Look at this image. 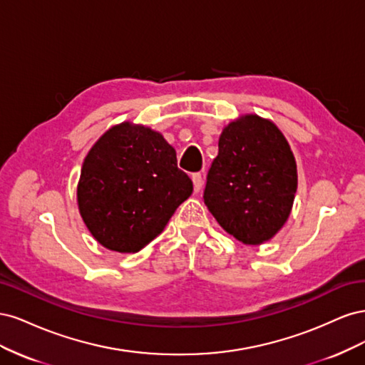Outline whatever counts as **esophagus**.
<instances>
[{
  "instance_id": "obj_1",
  "label": "esophagus",
  "mask_w": 365,
  "mask_h": 365,
  "mask_svg": "<svg viewBox=\"0 0 365 365\" xmlns=\"http://www.w3.org/2000/svg\"><path fill=\"white\" fill-rule=\"evenodd\" d=\"M192 181H193V189L197 193L202 189V176H201V173H193Z\"/></svg>"
}]
</instances>
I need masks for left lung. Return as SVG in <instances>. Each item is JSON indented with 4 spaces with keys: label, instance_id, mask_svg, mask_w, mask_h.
<instances>
[{
    "label": "left lung",
    "instance_id": "1",
    "mask_svg": "<svg viewBox=\"0 0 365 365\" xmlns=\"http://www.w3.org/2000/svg\"><path fill=\"white\" fill-rule=\"evenodd\" d=\"M207 176L204 202L244 245H262L286 224L297 193V161L269 118L244 114L224 126Z\"/></svg>",
    "mask_w": 365,
    "mask_h": 365
}]
</instances>
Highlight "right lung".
Returning a JSON list of instances; mask_svg holds the SVG:
<instances>
[{
  "mask_svg": "<svg viewBox=\"0 0 365 365\" xmlns=\"http://www.w3.org/2000/svg\"><path fill=\"white\" fill-rule=\"evenodd\" d=\"M193 192L161 132L123 121L98 137L82 164L77 207L91 236L134 254L160 236Z\"/></svg>",
  "mask_w": 365,
  "mask_h": 365,
  "instance_id": "1",
  "label": "right lung"
}]
</instances>
